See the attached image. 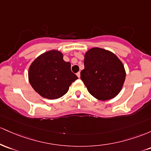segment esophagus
<instances>
[{
    "instance_id": "obj_1",
    "label": "esophagus",
    "mask_w": 151,
    "mask_h": 151,
    "mask_svg": "<svg viewBox=\"0 0 151 151\" xmlns=\"http://www.w3.org/2000/svg\"><path fill=\"white\" fill-rule=\"evenodd\" d=\"M76 75H77L78 77L79 78H81V73H80V72L77 73H76Z\"/></svg>"
}]
</instances>
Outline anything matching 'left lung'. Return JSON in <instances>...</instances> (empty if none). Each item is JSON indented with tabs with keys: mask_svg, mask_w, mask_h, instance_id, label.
Segmentation results:
<instances>
[{
	"mask_svg": "<svg viewBox=\"0 0 151 151\" xmlns=\"http://www.w3.org/2000/svg\"><path fill=\"white\" fill-rule=\"evenodd\" d=\"M84 66L81 78L93 97L106 101L119 93L126 71L115 54L102 48L90 49L85 54Z\"/></svg>",
	"mask_w": 151,
	"mask_h": 151,
	"instance_id": "left-lung-1",
	"label": "left lung"
}]
</instances>
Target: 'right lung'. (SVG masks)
I'll list each match as a JSON object with an SVG mask.
<instances>
[{"instance_id":"right-lung-1","label":"right lung","mask_w":151,"mask_h":151,"mask_svg":"<svg viewBox=\"0 0 151 151\" xmlns=\"http://www.w3.org/2000/svg\"><path fill=\"white\" fill-rule=\"evenodd\" d=\"M63 54L50 50L32 63L28 71L29 82L42 97L54 100L68 92L78 77L70 70V63L64 61Z\"/></svg>"}]
</instances>
